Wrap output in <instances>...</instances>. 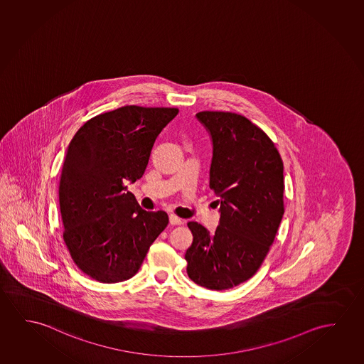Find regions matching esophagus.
I'll list each match as a JSON object with an SVG mask.
<instances>
[{
  "label": "esophagus",
  "mask_w": 364,
  "mask_h": 364,
  "mask_svg": "<svg viewBox=\"0 0 364 364\" xmlns=\"http://www.w3.org/2000/svg\"><path fill=\"white\" fill-rule=\"evenodd\" d=\"M168 220H170V224H173V225H180V224L184 223L183 219L176 217L175 214H170V215H168Z\"/></svg>",
  "instance_id": "34e87169"
}]
</instances>
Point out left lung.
<instances>
[{
  "instance_id": "1",
  "label": "left lung",
  "mask_w": 364,
  "mask_h": 364,
  "mask_svg": "<svg viewBox=\"0 0 364 364\" xmlns=\"http://www.w3.org/2000/svg\"><path fill=\"white\" fill-rule=\"evenodd\" d=\"M196 117L212 141L209 186L220 218L213 233L188 223L186 272L203 287L228 290L256 274L274 242L284 215V164L269 136L241 114Z\"/></svg>"
}]
</instances>
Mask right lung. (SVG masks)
Masks as SVG:
<instances>
[{
    "label": "right lung",
    "mask_w": 364,
    "mask_h": 364,
    "mask_svg": "<svg viewBox=\"0 0 364 364\" xmlns=\"http://www.w3.org/2000/svg\"><path fill=\"white\" fill-rule=\"evenodd\" d=\"M178 113L121 107L90 119L68 146L59 186L63 237L92 279H131L166 228L168 214L144 210L124 184L142 178L155 141Z\"/></svg>",
    "instance_id": "right-lung-1"
}]
</instances>
